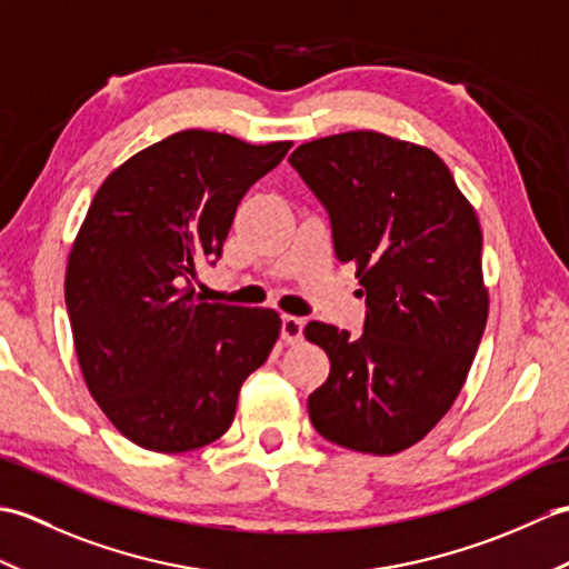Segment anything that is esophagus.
Here are the masks:
<instances>
[{
  "label": "esophagus",
  "instance_id": "34e87169",
  "mask_svg": "<svg viewBox=\"0 0 569 569\" xmlns=\"http://www.w3.org/2000/svg\"><path fill=\"white\" fill-rule=\"evenodd\" d=\"M303 318H296V316H283L281 318V337L288 345H296L303 340Z\"/></svg>",
  "mask_w": 569,
  "mask_h": 569
}]
</instances>
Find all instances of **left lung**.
Masks as SVG:
<instances>
[{
	"label": "left lung",
	"mask_w": 569,
	"mask_h": 569,
	"mask_svg": "<svg viewBox=\"0 0 569 569\" xmlns=\"http://www.w3.org/2000/svg\"><path fill=\"white\" fill-rule=\"evenodd\" d=\"M288 161L367 293L359 340L306 325L330 357L328 381L308 396L312 428L355 452L408 450L452 408L487 328L477 212L438 153L379 131L300 143Z\"/></svg>",
	"instance_id": "1"
}]
</instances>
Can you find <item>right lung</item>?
<instances>
[{"label":"right lung","instance_id":"obj_1","mask_svg":"<svg viewBox=\"0 0 569 569\" xmlns=\"http://www.w3.org/2000/svg\"><path fill=\"white\" fill-rule=\"evenodd\" d=\"M291 141L186 129L104 178L72 241L66 306L82 379L112 426L153 452H188L232 426L241 383L281 332L271 308L204 303L247 190Z\"/></svg>","mask_w":569,"mask_h":569}]
</instances>
